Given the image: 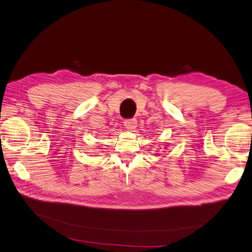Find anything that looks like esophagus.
Returning <instances> with one entry per match:
<instances>
[{
  "instance_id": "obj_1",
  "label": "esophagus",
  "mask_w": 252,
  "mask_h": 252,
  "mask_svg": "<svg viewBox=\"0 0 252 252\" xmlns=\"http://www.w3.org/2000/svg\"><path fill=\"white\" fill-rule=\"evenodd\" d=\"M124 126L128 130H132L136 127V120L130 119V120H125L124 121Z\"/></svg>"
}]
</instances>
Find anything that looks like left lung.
Instances as JSON below:
<instances>
[{"label":"left lung","mask_w":252,"mask_h":252,"mask_svg":"<svg viewBox=\"0 0 252 252\" xmlns=\"http://www.w3.org/2000/svg\"><path fill=\"white\" fill-rule=\"evenodd\" d=\"M166 148H167V146H165V149H166Z\"/></svg>","instance_id":"1"}]
</instances>
